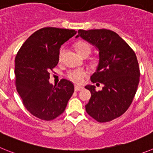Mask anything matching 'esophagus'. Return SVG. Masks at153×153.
I'll list each match as a JSON object with an SVG mask.
<instances>
[{"label":"esophagus","mask_w":153,"mask_h":153,"mask_svg":"<svg viewBox=\"0 0 153 153\" xmlns=\"http://www.w3.org/2000/svg\"><path fill=\"white\" fill-rule=\"evenodd\" d=\"M83 89L82 86H78V85H75V91H81Z\"/></svg>","instance_id":"34e87169"}]
</instances>
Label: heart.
Here are the masks:
<instances>
[{
  "mask_svg": "<svg viewBox=\"0 0 153 153\" xmlns=\"http://www.w3.org/2000/svg\"><path fill=\"white\" fill-rule=\"evenodd\" d=\"M75 50L80 56H83L84 54H90L91 53V46L88 42L84 41H78L75 44ZM63 53V49L62 48L59 52V57H61ZM87 71L83 68H76L68 71L67 73V77L68 79L72 81L75 83H81L82 79L86 76Z\"/></svg>",
  "mask_w": 153,
  "mask_h": 153,
  "instance_id": "obj_1",
  "label": "heart"
}]
</instances>
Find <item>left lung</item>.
<instances>
[{
    "instance_id": "1",
    "label": "left lung",
    "mask_w": 153,
    "mask_h": 153,
    "mask_svg": "<svg viewBox=\"0 0 153 153\" xmlns=\"http://www.w3.org/2000/svg\"><path fill=\"white\" fill-rule=\"evenodd\" d=\"M79 36L99 52L98 65L91 81L104 85L98 91L94 85L85 86L91 93L85 109L98 122H109L126 112L136 94L140 75L137 56L117 33L110 30H79L75 37Z\"/></svg>"
}]
</instances>
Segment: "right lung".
<instances>
[{"mask_svg": "<svg viewBox=\"0 0 153 153\" xmlns=\"http://www.w3.org/2000/svg\"><path fill=\"white\" fill-rule=\"evenodd\" d=\"M68 29L45 27L23 44L15 58L16 91L23 105L33 116L52 120L64 112L74 92V85L62 79L49 82V71L57 65L61 46L76 34Z\"/></svg>", "mask_w": 153, "mask_h": 153, "instance_id": "right-lung-1", "label": "right lung"}]
</instances>
